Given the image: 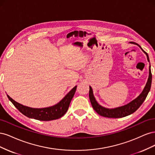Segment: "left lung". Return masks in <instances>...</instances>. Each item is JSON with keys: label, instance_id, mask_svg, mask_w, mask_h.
I'll return each mask as SVG.
<instances>
[{"label": "left lung", "instance_id": "1", "mask_svg": "<svg viewBox=\"0 0 155 155\" xmlns=\"http://www.w3.org/2000/svg\"><path fill=\"white\" fill-rule=\"evenodd\" d=\"M137 45L139 46V47L142 50V51L145 54H146L147 60L149 62V59L147 53L145 52L140 45H138V44ZM151 82H152V74L151 71V66H150L149 76L148 80L142 92L140 94V96L136 98V99L134 100L133 101L130 102L129 104L122 107L116 108V109H107V108L101 107V105L98 104L95 100V97H94L92 89L91 87H89V88H90V89H89V98H90V101L93 109H94V110L98 114H100L101 116L107 117V118H123V117L127 116L133 113V112H134L140 106H141V105L143 104V102L145 100V98H146L150 89H151Z\"/></svg>", "mask_w": 155, "mask_h": 155}]
</instances>
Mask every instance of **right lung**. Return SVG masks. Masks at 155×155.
<instances>
[{"label": "right lung", "instance_id": "right-lung-1", "mask_svg": "<svg viewBox=\"0 0 155 155\" xmlns=\"http://www.w3.org/2000/svg\"><path fill=\"white\" fill-rule=\"evenodd\" d=\"M76 86L74 87L58 104L52 107L43 108V109H34V108L24 106L14 101L8 95H7V96L14 106L25 116L30 118H34L40 121H50L61 118L66 113L70 101L76 92Z\"/></svg>", "mask_w": 155, "mask_h": 155}]
</instances>
